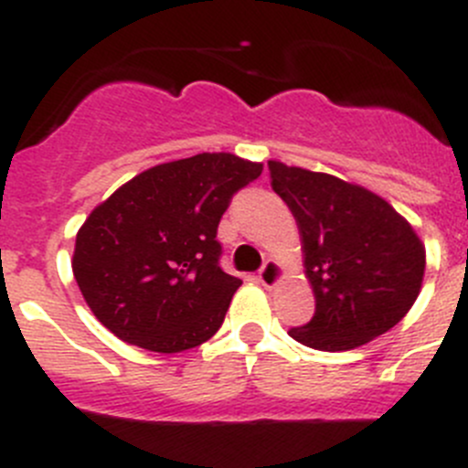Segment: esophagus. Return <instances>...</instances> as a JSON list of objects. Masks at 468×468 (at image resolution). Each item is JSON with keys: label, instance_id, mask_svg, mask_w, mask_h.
Instances as JSON below:
<instances>
[{"label": "esophagus", "instance_id": "esophagus-1", "mask_svg": "<svg viewBox=\"0 0 468 468\" xmlns=\"http://www.w3.org/2000/svg\"><path fill=\"white\" fill-rule=\"evenodd\" d=\"M282 280V266L277 261H266L263 263V268L259 271V282H261V286H266V289H272V286H277V282Z\"/></svg>", "mask_w": 468, "mask_h": 468}]
</instances>
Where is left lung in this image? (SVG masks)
Masks as SVG:
<instances>
[{
  "mask_svg": "<svg viewBox=\"0 0 468 468\" xmlns=\"http://www.w3.org/2000/svg\"><path fill=\"white\" fill-rule=\"evenodd\" d=\"M271 186L293 214L316 312L289 336L339 353L402 321L419 298L425 248L387 200L327 173L268 161Z\"/></svg>",
  "mask_w": 468,
  "mask_h": 468,
  "instance_id": "1",
  "label": "left lung"
}]
</instances>
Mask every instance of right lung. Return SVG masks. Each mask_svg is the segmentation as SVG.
I'll return each mask as SVG.
<instances>
[{
    "mask_svg": "<svg viewBox=\"0 0 468 468\" xmlns=\"http://www.w3.org/2000/svg\"><path fill=\"white\" fill-rule=\"evenodd\" d=\"M261 168L202 152L136 175L95 207L77 232L72 272L97 321L152 353L211 339L240 286L218 263V223Z\"/></svg>",
    "mask_w": 468,
    "mask_h": 468,
    "instance_id": "add662e5",
    "label": "right lung"
}]
</instances>
